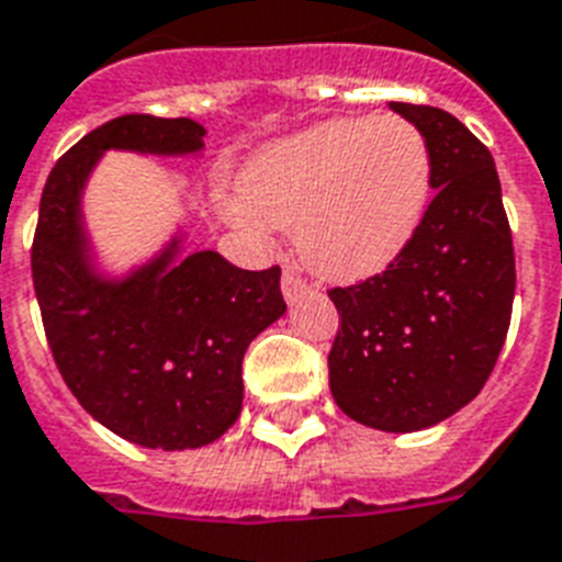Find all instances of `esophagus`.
Instances as JSON below:
<instances>
[{"label":"esophagus","mask_w":562,"mask_h":562,"mask_svg":"<svg viewBox=\"0 0 562 562\" xmlns=\"http://www.w3.org/2000/svg\"><path fill=\"white\" fill-rule=\"evenodd\" d=\"M305 291H308V285H305V282L300 280L294 271L282 273V296H285L289 303H294L296 296H303Z\"/></svg>","instance_id":"obj_1"}]
</instances>
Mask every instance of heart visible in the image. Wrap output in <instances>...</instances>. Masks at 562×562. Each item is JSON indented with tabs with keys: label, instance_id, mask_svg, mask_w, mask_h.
Segmentation results:
<instances>
[{
	"label": "heart",
	"instance_id": "1",
	"mask_svg": "<svg viewBox=\"0 0 562 562\" xmlns=\"http://www.w3.org/2000/svg\"><path fill=\"white\" fill-rule=\"evenodd\" d=\"M432 190L427 140L404 117H335L259 149L241 170L231 218L250 234L296 227L321 280L386 271L424 222Z\"/></svg>",
	"mask_w": 562,
	"mask_h": 562
}]
</instances>
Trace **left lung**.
Here are the masks:
<instances>
[{
    "instance_id": "1",
    "label": "left lung",
    "mask_w": 562,
    "mask_h": 562,
    "mask_svg": "<svg viewBox=\"0 0 562 562\" xmlns=\"http://www.w3.org/2000/svg\"><path fill=\"white\" fill-rule=\"evenodd\" d=\"M390 109L427 140L436 195L384 273L328 291L340 314L328 386L355 422L415 432L482 392L508 335L517 271L494 155L445 109Z\"/></svg>"
}]
</instances>
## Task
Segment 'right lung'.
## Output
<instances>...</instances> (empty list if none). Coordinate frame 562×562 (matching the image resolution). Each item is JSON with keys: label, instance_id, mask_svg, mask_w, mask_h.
Here are the masks:
<instances>
[{"label": "right lung", "instance_id": "add662e5", "mask_svg": "<svg viewBox=\"0 0 562 562\" xmlns=\"http://www.w3.org/2000/svg\"><path fill=\"white\" fill-rule=\"evenodd\" d=\"M202 123L123 115L68 149L45 181L31 271L57 369L86 413L132 445L195 450L241 413V358L285 314L280 268L241 271L216 250L187 254L178 225L153 257L115 271L86 222L106 153L202 158Z\"/></svg>", "mask_w": 562, "mask_h": 562}]
</instances>
